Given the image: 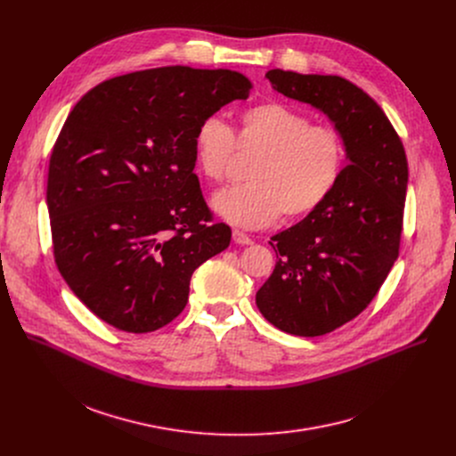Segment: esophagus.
Segmentation results:
<instances>
[{
  "label": "esophagus",
  "instance_id": "1",
  "mask_svg": "<svg viewBox=\"0 0 456 456\" xmlns=\"http://www.w3.org/2000/svg\"><path fill=\"white\" fill-rule=\"evenodd\" d=\"M232 240H234V243H238V245H248V243H252L250 236L245 234L243 231H238V229L232 231Z\"/></svg>",
  "mask_w": 456,
  "mask_h": 456
}]
</instances>
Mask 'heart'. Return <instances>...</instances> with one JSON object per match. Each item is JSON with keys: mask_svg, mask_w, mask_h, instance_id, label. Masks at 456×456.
<instances>
[{"mask_svg": "<svg viewBox=\"0 0 456 456\" xmlns=\"http://www.w3.org/2000/svg\"><path fill=\"white\" fill-rule=\"evenodd\" d=\"M194 160L209 182H222L236 148L259 153L248 167L250 182L215 194L213 208L238 227L257 229L317 211L338 187L346 142L338 127L312 118L283 102L265 101L240 113V132L218 115L200 120L194 132Z\"/></svg>", "mask_w": 456, "mask_h": 456, "instance_id": "heart-1", "label": "heart"}]
</instances>
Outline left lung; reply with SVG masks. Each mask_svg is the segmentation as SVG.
Listing matches in <instances>:
<instances>
[{
  "instance_id": "obj_1",
  "label": "left lung",
  "mask_w": 456,
  "mask_h": 456,
  "mask_svg": "<svg viewBox=\"0 0 456 456\" xmlns=\"http://www.w3.org/2000/svg\"><path fill=\"white\" fill-rule=\"evenodd\" d=\"M273 88L327 113L346 142L343 176L317 211L269 241L276 267L256 305L276 329L324 336L357 317L399 257L408 159L380 106L339 76L269 70Z\"/></svg>"
}]
</instances>
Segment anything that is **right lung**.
<instances>
[{"mask_svg":"<svg viewBox=\"0 0 456 456\" xmlns=\"http://www.w3.org/2000/svg\"><path fill=\"white\" fill-rule=\"evenodd\" d=\"M250 81L162 67L108 79L64 120L48 164L55 265L111 327L146 334L185 308L192 273L231 243L194 175V132Z\"/></svg>","mask_w":456,"mask_h":456,"instance_id":"1","label":"right lung"}]
</instances>
